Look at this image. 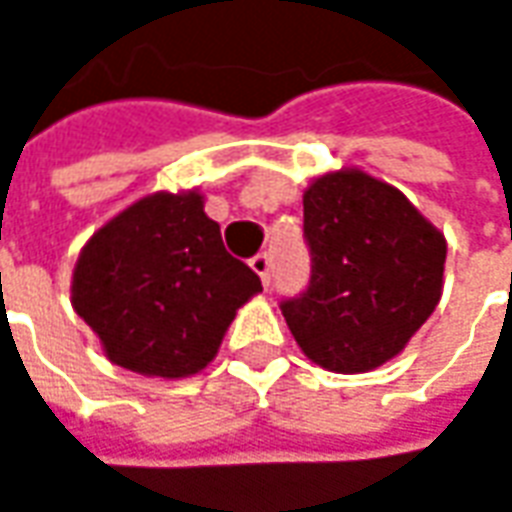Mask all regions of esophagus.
Here are the masks:
<instances>
[{"mask_svg":"<svg viewBox=\"0 0 512 512\" xmlns=\"http://www.w3.org/2000/svg\"><path fill=\"white\" fill-rule=\"evenodd\" d=\"M250 268L259 273L262 285L268 288V285H270V256H268V253H256V256L250 259Z\"/></svg>","mask_w":512,"mask_h":512,"instance_id":"1","label":"esophagus"}]
</instances>
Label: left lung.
Segmentation results:
<instances>
[{
    "label": "left lung",
    "mask_w": 512,
    "mask_h": 512,
    "mask_svg": "<svg viewBox=\"0 0 512 512\" xmlns=\"http://www.w3.org/2000/svg\"><path fill=\"white\" fill-rule=\"evenodd\" d=\"M311 282L282 299L308 360L357 374L400 354L435 311L447 239L386 181L360 169L317 178L305 195Z\"/></svg>",
    "instance_id": "8db88e82"
}]
</instances>
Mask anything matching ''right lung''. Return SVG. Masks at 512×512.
Masks as SVG:
<instances>
[{
	"instance_id": "1",
	"label": "right lung",
	"mask_w": 512,
	"mask_h": 512,
	"mask_svg": "<svg viewBox=\"0 0 512 512\" xmlns=\"http://www.w3.org/2000/svg\"><path fill=\"white\" fill-rule=\"evenodd\" d=\"M259 291V276L224 250L204 195L155 192L86 242L71 305L112 363L172 380L216 357L236 311Z\"/></svg>"
}]
</instances>
